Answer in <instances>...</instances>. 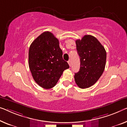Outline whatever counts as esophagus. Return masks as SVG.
I'll use <instances>...</instances> for the list:
<instances>
[{
    "mask_svg": "<svg viewBox=\"0 0 127 127\" xmlns=\"http://www.w3.org/2000/svg\"><path fill=\"white\" fill-rule=\"evenodd\" d=\"M68 64H69V66H71V60H68Z\"/></svg>",
    "mask_w": 127,
    "mask_h": 127,
    "instance_id": "34e87169",
    "label": "esophagus"
}]
</instances>
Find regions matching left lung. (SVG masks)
Listing matches in <instances>:
<instances>
[{"instance_id":"1","label":"left lung","mask_w":127,"mask_h":127,"mask_svg":"<svg viewBox=\"0 0 127 127\" xmlns=\"http://www.w3.org/2000/svg\"><path fill=\"white\" fill-rule=\"evenodd\" d=\"M80 67L74 78L80 88H89L99 80L104 71L107 54L99 41L92 35H85L76 40Z\"/></svg>"}]
</instances>
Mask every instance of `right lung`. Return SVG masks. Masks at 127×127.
<instances>
[{
    "label": "right lung",
    "mask_w": 127,
    "mask_h": 127,
    "mask_svg": "<svg viewBox=\"0 0 127 127\" xmlns=\"http://www.w3.org/2000/svg\"><path fill=\"white\" fill-rule=\"evenodd\" d=\"M28 64L34 80L44 89H50L58 83L64 70L69 67L63 60L59 40L45 31L31 43Z\"/></svg>",
    "instance_id": "add662e5"
}]
</instances>
